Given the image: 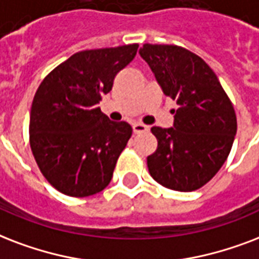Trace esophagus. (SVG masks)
Masks as SVG:
<instances>
[{
  "mask_svg": "<svg viewBox=\"0 0 259 259\" xmlns=\"http://www.w3.org/2000/svg\"><path fill=\"white\" fill-rule=\"evenodd\" d=\"M132 128H134V132H135V134H142V132L148 131L147 125H146V124H142V123H135Z\"/></svg>",
  "mask_w": 259,
  "mask_h": 259,
  "instance_id": "obj_1",
  "label": "esophagus"
}]
</instances>
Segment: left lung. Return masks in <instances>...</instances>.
Listing matches in <instances>:
<instances>
[{
	"instance_id": "obj_1",
	"label": "left lung",
	"mask_w": 259,
	"mask_h": 259,
	"mask_svg": "<svg viewBox=\"0 0 259 259\" xmlns=\"http://www.w3.org/2000/svg\"><path fill=\"white\" fill-rule=\"evenodd\" d=\"M162 92L177 102L173 127H152L158 140L147 157L151 177L165 188L192 192L220 170L236 135V116L216 74L196 54L178 46L144 44Z\"/></svg>"
}]
</instances>
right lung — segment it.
Returning a JSON list of instances; mask_svg holds the SVG:
<instances>
[{
	"label": "right lung",
	"mask_w": 259,
	"mask_h": 259,
	"mask_svg": "<svg viewBox=\"0 0 259 259\" xmlns=\"http://www.w3.org/2000/svg\"><path fill=\"white\" fill-rule=\"evenodd\" d=\"M138 44L86 50L44 78L32 101L29 143L51 185L71 197L105 189L132 135L125 121H112L98 107L113 79L135 58Z\"/></svg>",
	"instance_id": "obj_1"
}]
</instances>
